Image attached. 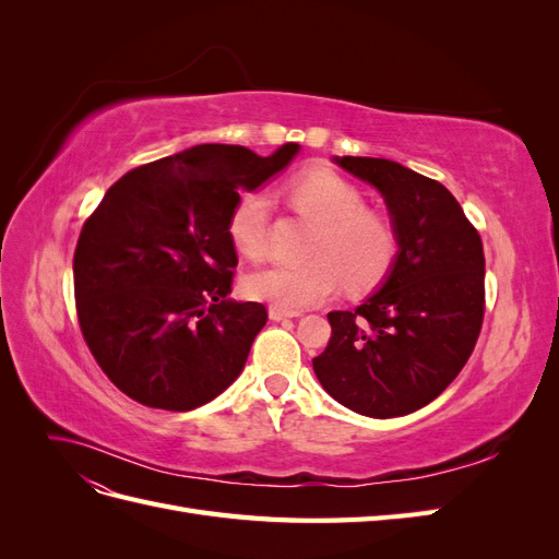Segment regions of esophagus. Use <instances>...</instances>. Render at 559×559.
Returning <instances> with one entry per match:
<instances>
[{
  "instance_id": "1",
  "label": "esophagus",
  "mask_w": 559,
  "mask_h": 559,
  "mask_svg": "<svg viewBox=\"0 0 559 559\" xmlns=\"http://www.w3.org/2000/svg\"><path fill=\"white\" fill-rule=\"evenodd\" d=\"M267 314H270V319H273V321H282V319H294V317H298V312H289V310H282V308H275V306H270Z\"/></svg>"
}]
</instances>
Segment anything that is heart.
I'll use <instances>...</instances> for the list:
<instances>
[{
	"mask_svg": "<svg viewBox=\"0 0 559 559\" xmlns=\"http://www.w3.org/2000/svg\"><path fill=\"white\" fill-rule=\"evenodd\" d=\"M294 205L319 218L321 226L302 263L267 261L245 277L249 298L282 310H302L326 300L337 286L366 289L384 277L396 257V230L378 212L366 210L357 186L326 170H312L289 183ZM270 195L245 191L228 214V238L240 253L259 259L267 247Z\"/></svg>",
	"mask_w": 559,
	"mask_h": 559,
	"instance_id": "b5f03b06",
	"label": "heart"
}]
</instances>
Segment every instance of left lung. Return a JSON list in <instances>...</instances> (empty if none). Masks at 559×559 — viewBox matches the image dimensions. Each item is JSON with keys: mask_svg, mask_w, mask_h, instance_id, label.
Wrapping results in <instances>:
<instances>
[{"mask_svg": "<svg viewBox=\"0 0 559 559\" xmlns=\"http://www.w3.org/2000/svg\"><path fill=\"white\" fill-rule=\"evenodd\" d=\"M335 163L382 193L399 253L380 292L357 310L329 312L331 341L312 368L345 408L401 417L443 394L476 347L485 314L483 240L441 181L384 158Z\"/></svg>", "mask_w": 559, "mask_h": 559, "instance_id": "left-lung-1", "label": "left lung"}]
</instances>
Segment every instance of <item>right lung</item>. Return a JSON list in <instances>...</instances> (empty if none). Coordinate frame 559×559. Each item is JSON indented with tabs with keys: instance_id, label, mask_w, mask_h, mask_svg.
I'll return each mask as SVG.
<instances>
[{
	"instance_id": "obj_1",
	"label": "right lung",
	"mask_w": 559,
	"mask_h": 559,
	"mask_svg": "<svg viewBox=\"0 0 559 559\" xmlns=\"http://www.w3.org/2000/svg\"><path fill=\"white\" fill-rule=\"evenodd\" d=\"M298 144L257 156L200 144L134 167L105 193L74 251L76 317L91 354L148 408L193 411L242 373L265 326L261 302L228 300L240 191L284 170Z\"/></svg>"
}]
</instances>
